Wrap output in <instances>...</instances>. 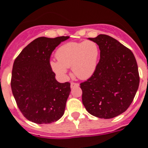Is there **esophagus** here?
<instances>
[{"label": "esophagus", "mask_w": 148, "mask_h": 148, "mask_svg": "<svg viewBox=\"0 0 148 148\" xmlns=\"http://www.w3.org/2000/svg\"><path fill=\"white\" fill-rule=\"evenodd\" d=\"M78 86H79V84H78V83H75V82H71V84H70V87H71V88L78 87Z\"/></svg>", "instance_id": "esophagus-1"}]
</instances>
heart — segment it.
<instances>
[{
    "label": "heart",
    "instance_id": "heart-1",
    "mask_svg": "<svg viewBox=\"0 0 148 148\" xmlns=\"http://www.w3.org/2000/svg\"><path fill=\"white\" fill-rule=\"evenodd\" d=\"M58 61H51L53 71L61 77L71 68L75 76L87 79L92 76L97 66L99 57L98 44L92 40L83 42H69L61 46L56 51Z\"/></svg>",
    "mask_w": 148,
    "mask_h": 148
}]
</instances>
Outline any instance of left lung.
I'll use <instances>...</instances> for the list:
<instances>
[{
    "instance_id": "8db88e82",
    "label": "left lung",
    "mask_w": 148,
    "mask_h": 148,
    "mask_svg": "<svg viewBox=\"0 0 148 148\" xmlns=\"http://www.w3.org/2000/svg\"><path fill=\"white\" fill-rule=\"evenodd\" d=\"M92 40L99 46L100 60L95 72L81 83L82 103L89 113L100 119H112L127 110L139 85L135 56L119 41L107 35Z\"/></svg>"
}]
</instances>
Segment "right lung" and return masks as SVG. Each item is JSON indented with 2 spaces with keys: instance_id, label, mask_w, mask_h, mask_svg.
<instances>
[{
  "instance_id": "1",
  "label": "right lung",
  "mask_w": 148,
  "mask_h": 148,
  "mask_svg": "<svg viewBox=\"0 0 148 148\" xmlns=\"http://www.w3.org/2000/svg\"><path fill=\"white\" fill-rule=\"evenodd\" d=\"M69 38H38L14 61L12 91L18 108L29 121L50 124L64 113L71 91L70 83H59L56 80L49 59L56 47Z\"/></svg>"
}]
</instances>
